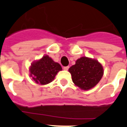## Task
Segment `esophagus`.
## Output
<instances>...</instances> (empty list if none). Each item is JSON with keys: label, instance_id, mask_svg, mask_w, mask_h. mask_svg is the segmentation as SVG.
<instances>
[{"label": "esophagus", "instance_id": "1", "mask_svg": "<svg viewBox=\"0 0 127 127\" xmlns=\"http://www.w3.org/2000/svg\"><path fill=\"white\" fill-rule=\"evenodd\" d=\"M68 68H69V66H64L63 67V69L65 70H68Z\"/></svg>", "mask_w": 127, "mask_h": 127}]
</instances>
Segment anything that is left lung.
Here are the masks:
<instances>
[{"label":"left lung","mask_w":127,"mask_h":127,"mask_svg":"<svg viewBox=\"0 0 127 127\" xmlns=\"http://www.w3.org/2000/svg\"><path fill=\"white\" fill-rule=\"evenodd\" d=\"M68 71L74 84L84 90L94 88L103 74L102 65L96 60L86 57L78 59Z\"/></svg>","instance_id":"1"}]
</instances>
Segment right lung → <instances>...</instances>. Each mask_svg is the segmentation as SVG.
Returning a JSON list of instances; mask_svg holds the SVG:
<instances>
[{
	"label": "right lung",
	"mask_w": 127,
	"mask_h": 127,
	"mask_svg": "<svg viewBox=\"0 0 127 127\" xmlns=\"http://www.w3.org/2000/svg\"><path fill=\"white\" fill-rule=\"evenodd\" d=\"M62 70L61 66L48 55L34 62L30 67L31 76L36 83L45 85L54 80L56 74Z\"/></svg>",
	"instance_id": "1"
}]
</instances>
